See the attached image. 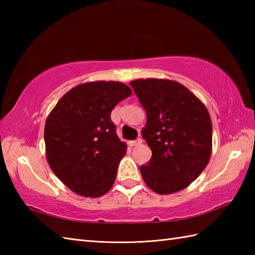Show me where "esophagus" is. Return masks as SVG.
Segmentation results:
<instances>
[{
  "mask_svg": "<svg viewBox=\"0 0 255 255\" xmlns=\"http://www.w3.org/2000/svg\"><path fill=\"white\" fill-rule=\"evenodd\" d=\"M141 142H142V140L140 139V138H138L136 140H132V141H129V144H130L131 147H134V145H138V144H140Z\"/></svg>",
  "mask_w": 255,
  "mask_h": 255,
  "instance_id": "1",
  "label": "esophagus"
}]
</instances>
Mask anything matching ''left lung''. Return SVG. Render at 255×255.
Segmentation results:
<instances>
[{
	"label": "left lung",
	"instance_id": "left-lung-1",
	"mask_svg": "<svg viewBox=\"0 0 255 255\" xmlns=\"http://www.w3.org/2000/svg\"><path fill=\"white\" fill-rule=\"evenodd\" d=\"M147 113L142 137L152 151L140 166L144 183L166 195L187 187L208 164L213 126L207 108L175 81L145 79L130 82Z\"/></svg>",
	"mask_w": 255,
	"mask_h": 255
}]
</instances>
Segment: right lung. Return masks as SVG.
Here are the masks:
<instances>
[{
    "mask_svg": "<svg viewBox=\"0 0 255 255\" xmlns=\"http://www.w3.org/2000/svg\"><path fill=\"white\" fill-rule=\"evenodd\" d=\"M130 94L121 82L84 83L64 94L47 118L48 163L81 196L100 197L115 182L127 145L119 140L111 113Z\"/></svg>",
    "mask_w": 255,
    "mask_h": 255,
    "instance_id": "add662e5",
    "label": "right lung"
}]
</instances>
